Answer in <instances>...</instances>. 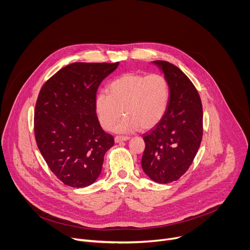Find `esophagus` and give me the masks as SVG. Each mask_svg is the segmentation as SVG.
<instances>
[{"instance_id": "obj_1", "label": "esophagus", "mask_w": 250, "mask_h": 250, "mask_svg": "<svg viewBox=\"0 0 250 250\" xmlns=\"http://www.w3.org/2000/svg\"><path fill=\"white\" fill-rule=\"evenodd\" d=\"M128 139H129V136H125V135H118L115 137V141L117 142V144H119V142H122V141L128 140Z\"/></svg>"}]
</instances>
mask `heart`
<instances>
[{
    "instance_id": "1",
    "label": "heart",
    "mask_w": 250,
    "mask_h": 250,
    "mask_svg": "<svg viewBox=\"0 0 250 250\" xmlns=\"http://www.w3.org/2000/svg\"><path fill=\"white\" fill-rule=\"evenodd\" d=\"M109 91L97 94L95 110L104 129L112 128L124 114L115 127L118 132L154 127L165 116L170 100L168 81L158 73L123 74L110 83Z\"/></svg>"
}]
</instances>
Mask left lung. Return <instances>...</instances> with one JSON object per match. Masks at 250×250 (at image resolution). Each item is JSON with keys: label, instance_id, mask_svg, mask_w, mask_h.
Segmentation results:
<instances>
[{"label": "left lung", "instance_id": "obj_1", "mask_svg": "<svg viewBox=\"0 0 250 250\" xmlns=\"http://www.w3.org/2000/svg\"><path fill=\"white\" fill-rule=\"evenodd\" d=\"M170 88L165 116L144 134L146 149L141 158L145 173L156 183L176 181L191 166L203 137V106L191 80L177 66L153 61Z\"/></svg>", "mask_w": 250, "mask_h": 250}]
</instances>
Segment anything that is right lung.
Listing matches in <instances>:
<instances>
[{"instance_id":"1","label":"right lung","mask_w":250,"mask_h":250,"mask_svg":"<svg viewBox=\"0 0 250 250\" xmlns=\"http://www.w3.org/2000/svg\"><path fill=\"white\" fill-rule=\"evenodd\" d=\"M116 63L75 62L42 86L34 110V135L50 170L65 185L84 188L100 176L104 153L115 144L101 127L95 99Z\"/></svg>"}]
</instances>
